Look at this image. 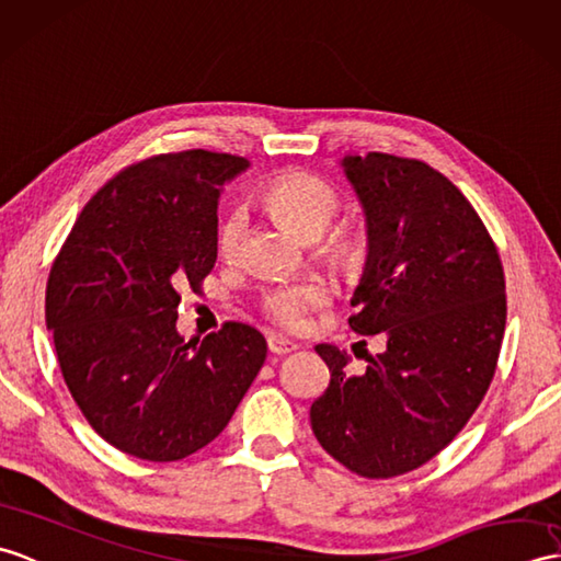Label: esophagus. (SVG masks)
<instances>
[{
    "instance_id": "34e87169",
    "label": "esophagus",
    "mask_w": 561,
    "mask_h": 561,
    "mask_svg": "<svg viewBox=\"0 0 561 561\" xmlns=\"http://www.w3.org/2000/svg\"><path fill=\"white\" fill-rule=\"evenodd\" d=\"M267 348H270V354L286 356V354H294L298 346L289 340H282V336H267Z\"/></svg>"
}]
</instances>
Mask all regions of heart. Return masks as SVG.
Here are the masks:
<instances>
[{
  "label": "heart",
  "instance_id": "obj_1",
  "mask_svg": "<svg viewBox=\"0 0 561 561\" xmlns=\"http://www.w3.org/2000/svg\"><path fill=\"white\" fill-rule=\"evenodd\" d=\"M267 205L282 219L301 233L304 239H320L330 229L332 221L342 210V198L328 181L318 176L291 172L277 176L265 191ZM251 215L245 205H233L221 217L217 227V253L225 260H237L249 239ZM324 257L330 263L346 272V275H358L366 267L370 257V237L368 231L358 225L336 227L328 241H324ZM330 301V289L322 279H308L296 286H277L265 296L263 310L270 320H275L279 328L298 332L308 324V312Z\"/></svg>",
  "mask_w": 561,
  "mask_h": 561
}]
</instances>
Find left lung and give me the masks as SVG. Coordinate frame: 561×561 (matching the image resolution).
<instances>
[{
	"instance_id": "8db88e82",
	"label": "left lung",
	"mask_w": 561,
	"mask_h": 561,
	"mask_svg": "<svg viewBox=\"0 0 561 561\" xmlns=\"http://www.w3.org/2000/svg\"><path fill=\"white\" fill-rule=\"evenodd\" d=\"M342 167L370 237L348 324L387 346L360 375L336 346H316L330 385L310 425L348 471L394 478L445 449L483 401L506 324L504 270L483 219L437 169L387 152Z\"/></svg>"
}]
</instances>
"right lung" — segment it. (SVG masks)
I'll return each instance as SVG.
<instances>
[{"label": "right lung", "mask_w": 561, "mask_h": 561, "mask_svg": "<svg viewBox=\"0 0 561 561\" xmlns=\"http://www.w3.org/2000/svg\"><path fill=\"white\" fill-rule=\"evenodd\" d=\"M249 160L154 154L122 169L78 215L55 257L45 322L78 409L95 433L146 461H179L221 433L263 368L251 324L201 344L176 332L179 291H201L217 260L219 186Z\"/></svg>", "instance_id": "right-lung-1"}]
</instances>
